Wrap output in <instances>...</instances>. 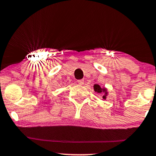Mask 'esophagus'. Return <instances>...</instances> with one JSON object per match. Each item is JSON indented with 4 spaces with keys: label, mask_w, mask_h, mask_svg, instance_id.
Returning <instances> with one entry per match:
<instances>
[{
    "label": "esophagus",
    "mask_w": 156,
    "mask_h": 156,
    "mask_svg": "<svg viewBox=\"0 0 156 156\" xmlns=\"http://www.w3.org/2000/svg\"><path fill=\"white\" fill-rule=\"evenodd\" d=\"M78 83L80 85H83V84H84V80H83V79H80V80H78Z\"/></svg>",
    "instance_id": "esophagus-1"
}]
</instances>
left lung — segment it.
Listing matches in <instances>:
<instances>
[{
  "label": "left lung",
  "instance_id": "1",
  "mask_svg": "<svg viewBox=\"0 0 156 156\" xmlns=\"http://www.w3.org/2000/svg\"><path fill=\"white\" fill-rule=\"evenodd\" d=\"M93 87H94V90H95L96 93H98L99 94L104 93V95H103V96H102V98H103V100H106L107 96V95H108V92H107V88H105V87H100L98 84L94 85Z\"/></svg>",
  "mask_w": 156,
  "mask_h": 156
}]
</instances>
